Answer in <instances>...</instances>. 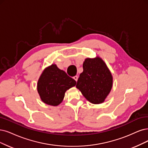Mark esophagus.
<instances>
[{"label":"esophagus","mask_w":148,"mask_h":148,"mask_svg":"<svg viewBox=\"0 0 148 148\" xmlns=\"http://www.w3.org/2000/svg\"><path fill=\"white\" fill-rule=\"evenodd\" d=\"M73 79H74L76 82H77V80H78V76H77V75L74 76V77H73Z\"/></svg>","instance_id":"34e87169"}]
</instances>
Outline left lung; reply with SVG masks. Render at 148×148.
<instances>
[{
    "label": "left lung",
    "instance_id": "8db88e82",
    "mask_svg": "<svg viewBox=\"0 0 148 148\" xmlns=\"http://www.w3.org/2000/svg\"><path fill=\"white\" fill-rule=\"evenodd\" d=\"M76 88L92 103L104 102L112 90L113 77L105 62L97 57L86 58Z\"/></svg>",
    "mask_w": 148,
    "mask_h": 148
}]
</instances>
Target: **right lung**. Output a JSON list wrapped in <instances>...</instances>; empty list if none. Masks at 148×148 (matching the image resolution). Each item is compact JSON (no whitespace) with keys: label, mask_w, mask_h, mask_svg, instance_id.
<instances>
[{"label":"right lung","mask_w":148,"mask_h":148,"mask_svg":"<svg viewBox=\"0 0 148 148\" xmlns=\"http://www.w3.org/2000/svg\"><path fill=\"white\" fill-rule=\"evenodd\" d=\"M75 84V80L52 64L43 71L38 81L37 90L43 102L57 106L63 101L65 92Z\"/></svg>","instance_id":"1"}]
</instances>
